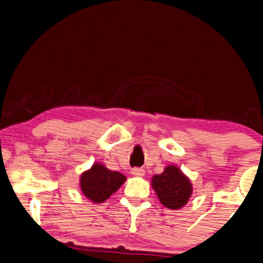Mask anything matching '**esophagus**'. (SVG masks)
<instances>
[{
  "instance_id": "1",
  "label": "esophagus",
  "mask_w": 263,
  "mask_h": 263,
  "mask_svg": "<svg viewBox=\"0 0 263 263\" xmlns=\"http://www.w3.org/2000/svg\"><path fill=\"white\" fill-rule=\"evenodd\" d=\"M130 173L135 177H143L145 175V170L143 168H133L130 170Z\"/></svg>"
}]
</instances>
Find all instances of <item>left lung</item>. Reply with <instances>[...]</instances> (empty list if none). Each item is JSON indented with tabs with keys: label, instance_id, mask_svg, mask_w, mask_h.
I'll list each match as a JSON object with an SVG mask.
<instances>
[{
	"label": "left lung",
	"instance_id": "8db88e82",
	"mask_svg": "<svg viewBox=\"0 0 263 263\" xmlns=\"http://www.w3.org/2000/svg\"><path fill=\"white\" fill-rule=\"evenodd\" d=\"M152 187L161 204L173 210L187 204L193 194L190 179L175 165H168L160 175L153 176Z\"/></svg>",
	"mask_w": 263,
	"mask_h": 263
}]
</instances>
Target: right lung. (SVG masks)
Segmentation results:
<instances>
[{"label":"right lung","instance_id":"add662e5","mask_svg":"<svg viewBox=\"0 0 263 263\" xmlns=\"http://www.w3.org/2000/svg\"><path fill=\"white\" fill-rule=\"evenodd\" d=\"M126 179L123 174L109 170L101 162H94L89 169L82 173L80 184L87 199L94 203H102L116 193Z\"/></svg>","mask_w":263,"mask_h":263}]
</instances>
